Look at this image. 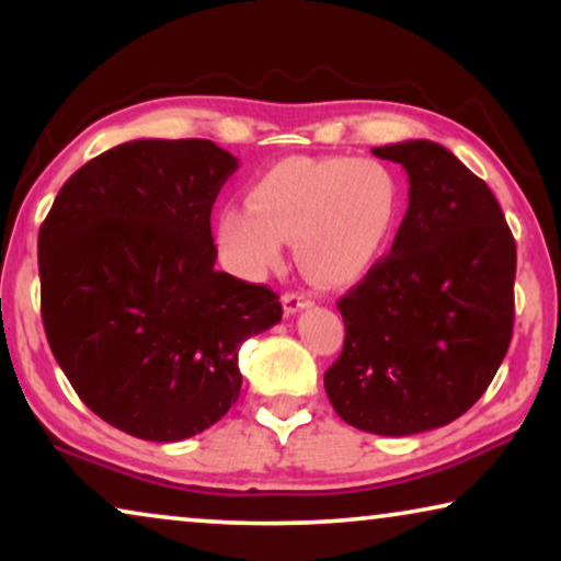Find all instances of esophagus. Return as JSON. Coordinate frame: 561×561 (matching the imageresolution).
Returning a JSON list of instances; mask_svg holds the SVG:
<instances>
[{"label": "esophagus", "mask_w": 561, "mask_h": 561, "mask_svg": "<svg viewBox=\"0 0 561 561\" xmlns=\"http://www.w3.org/2000/svg\"><path fill=\"white\" fill-rule=\"evenodd\" d=\"M283 311L286 313H296L306 309V306H311V298L306 294H298V290H288V294H283Z\"/></svg>", "instance_id": "obj_1"}]
</instances>
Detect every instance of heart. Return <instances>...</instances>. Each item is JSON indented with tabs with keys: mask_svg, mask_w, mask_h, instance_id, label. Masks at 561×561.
I'll list each match as a JSON object with an SVG mask.
<instances>
[{
	"mask_svg": "<svg viewBox=\"0 0 561 561\" xmlns=\"http://www.w3.org/2000/svg\"><path fill=\"white\" fill-rule=\"evenodd\" d=\"M398 175L373 158H286L252 181L248 204H227L217 240L242 275L265 273L294 240L296 263L319 286H347L378 265L401 221Z\"/></svg>",
	"mask_w": 561,
	"mask_h": 561,
	"instance_id": "b5f03b06",
	"label": "heart"
}]
</instances>
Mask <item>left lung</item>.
Listing matches in <instances>:
<instances>
[{"instance_id":"1","label":"left lung","mask_w":561,"mask_h":561,"mask_svg":"<svg viewBox=\"0 0 561 561\" xmlns=\"http://www.w3.org/2000/svg\"><path fill=\"white\" fill-rule=\"evenodd\" d=\"M409 173V211L390 255L336 301L344 347L324 373L350 426L409 436L472 409L513 334L516 240L501 204L432 140L373 148Z\"/></svg>"}]
</instances>
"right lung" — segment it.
<instances>
[{"mask_svg":"<svg viewBox=\"0 0 561 561\" xmlns=\"http://www.w3.org/2000/svg\"><path fill=\"white\" fill-rule=\"evenodd\" d=\"M211 140H133L81 165L41 234L53 357L99 419L188 439L240 398V344L283 317L278 294L221 273L211 206L237 171Z\"/></svg>","mask_w":561,"mask_h":561,"instance_id":"add662e5","label":"right lung"}]
</instances>
